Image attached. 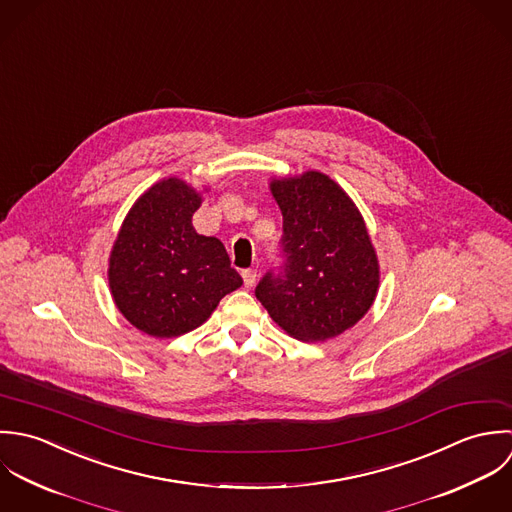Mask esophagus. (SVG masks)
<instances>
[{
  "mask_svg": "<svg viewBox=\"0 0 512 512\" xmlns=\"http://www.w3.org/2000/svg\"><path fill=\"white\" fill-rule=\"evenodd\" d=\"M241 277H243L245 287L251 289V287L255 285V281H257V271H255V269H243V271H241Z\"/></svg>",
  "mask_w": 512,
  "mask_h": 512,
  "instance_id": "34e87169",
  "label": "esophagus"
}]
</instances>
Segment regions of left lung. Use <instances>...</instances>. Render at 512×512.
<instances>
[{"label": "left lung", "instance_id": "obj_1", "mask_svg": "<svg viewBox=\"0 0 512 512\" xmlns=\"http://www.w3.org/2000/svg\"><path fill=\"white\" fill-rule=\"evenodd\" d=\"M271 192L283 213V261L263 275L255 297L291 336L334 338L368 312L378 291V259L364 219L320 172L277 180Z\"/></svg>", "mask_w": 512, "mask_h": 512}]
</instances>
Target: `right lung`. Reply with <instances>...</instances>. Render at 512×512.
<instances>
[{
  "label": "right lung",
  "instance_id": "1",
  "mask_svg": "<svg viewBox=\"0 0 512 512\" xmlns=\"http://www.w3.org/2000/svg\"><path fill=\"white\" fill-rule=\"evenodd\" d=\"M202 198L182 180L152 186L114 241L108 283L118 310L138 330L170 338L198 328L243 285L223 243L196 233Z\"/></svg>",
  "mask_w": 512,
  "mask_h": 512
}]
</instances>
